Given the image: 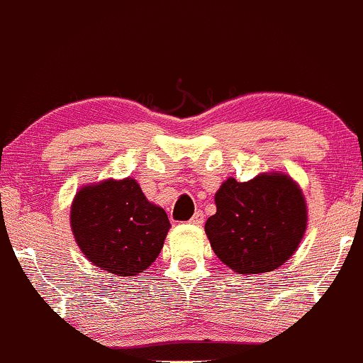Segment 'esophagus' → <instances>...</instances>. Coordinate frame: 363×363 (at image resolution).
Instances as JSON below:
<instances>
[{
  "mask_svg": "<svg viewBox=\"0 0 363 363\" xmlns=\"http://www.w3.org/2000/svg\"><path fill=\"white\" fill-rule=\"evenodd\" d=\"M191 223H194V225H202L203 223V212H195V216L191 217V220H190Z\"/></svg>",
  "mask_w": 363,
  "mask_h": 363,
  "instance_id": "esophagus-1",
  "label": "esophagus"
}]
</instances>
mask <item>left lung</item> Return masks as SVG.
I'll return each mask as SVG.
<instances>
[{
  "label": "left lung",
  "mask_w": 363,
  "mask_h": 363,
  "mask_svg": "<svg viewBox=\"0 0 363 363\" xmlns=\"http://www.w3.org/2000/svg\"><path fill=\"white\" fill-rule=\"evenodd\" d=\"M216 205L205 234L216 256L239 274L277 269L305 237V195L283 172L259 173L242 183L227 178L217 190Z\"/></svg>",
  "instance_id": "obj_1"
}]
</instances>
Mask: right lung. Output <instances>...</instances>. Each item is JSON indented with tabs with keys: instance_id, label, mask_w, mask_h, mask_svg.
I'll return each mask as SVG.
<instances>
[{
	"instance_id": "obj_1",
	"label": "right lung",
	"mask_w": 363,
	"mask_h": 363,
	"mask_svg": "<svg viewBox=\"0 0 363 363\" xmlns=\"http://www.w3.org/2000/svg\"><path fill=\"white\" fill-rule=\"evenodd\" d=\"M167 212L151 203L128 177L84 185L70 205V229L94 266L116 276L146 271L163 249Z\"/></svg>"
}]
</instances>
